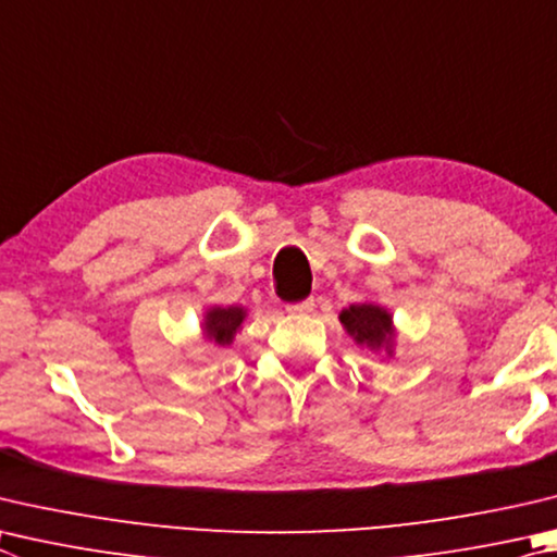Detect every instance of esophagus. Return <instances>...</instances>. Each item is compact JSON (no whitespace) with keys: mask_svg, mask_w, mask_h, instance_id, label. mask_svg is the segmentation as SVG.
I'll return each mask as SVG.
<instances>
[{"mask_svg":"<svg viewBox=\"0 0 557 557\" xmlns=\"http://www.w3.org/2000/svg\"><path fill=\"white\" fill-rule=\"evenodd\" d=\"M313 299L309 297V299H301V301H292V305H287L285 309L289 311V313H309V311H313Z\"/></svg>","mask_w":557,"mask_h":557,"instance_id":"1","label":"esophagus"}]
</instances>
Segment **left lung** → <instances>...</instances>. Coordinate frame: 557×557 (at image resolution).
Returning <instances> with one entry per match:
<instances>
[{
    "label": "left lung",
    "instance_id": "obj_1",
    "mask_svg": "<svg viewBox=\"0 0 557 557\" xmlns=\"http://www.w3.org/2000/svg\"><path fill=\"white\" fill-rule=\"evenodd\" d=\"M341 323L360 346H368L372 350L389 346L392 317L375 305H352L348 309H343Z\"/></svg>",
    "mask_w": 557,
    "mask_h": 557
}]
</instances>
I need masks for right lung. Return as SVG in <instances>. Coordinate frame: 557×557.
<instances>
[{"instance_id":"1","label":"right lung","mask_w":557,"mask_h":557,"mask_svg":"<svg viewBox=\"0 0 557 557\" xmlns=\"http://www.w3.org/2000/svg\"><path fill=\"white\" fill-rule=\"evenodd\" d=\"M246 311L240 307H228V309H209L207 311V321H205V329H207V336L214 338L219 346H226L234 338V333L238 331L240 323H244Z\"/></svg>"}]
</instances>
